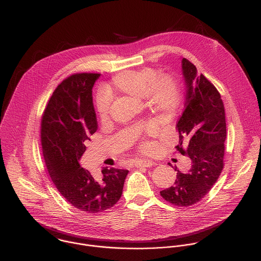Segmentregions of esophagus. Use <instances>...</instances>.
I'll return each instance as SVG.
<instances>
[{
	"mask_svg": "<svg viewBox=\"0 0 261 261\" xmlns=\"http://www.w3.org/2000/svg\"><path fill=\"white\" fill-rule=\"evenodd\" d=\"M153 165V162L150 161V160H139V161H136L134 166L136 168H143V167H146V168H149L151 167Z\"/></svg>",
	"mask_w": 261,
	"mask_h": 261,
	"instance_id": "obj_1",
	"label": "esophagus"
}]
</instances>
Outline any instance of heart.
<instances>
[{
    "instance_id": "b5f03b06",
    "label": "heart",
    "mask_w": 261,
    "mask_h": 261,
    "mask_svg": "<svg viewBox=\"0 0 261 261\" xmlns=\"http://www.w3.org/2000/svg\"><path fill=\"white\" fill-rule=\"evenodd\" d=\"M111 95L126 94L136 98H143L151 111L167 116L174 112L180 98L177 80L170 74H156L150 68L125 70L112 78L107 85ZM111 99L106 93L95 98V111L100 119H106L110 112ZM147 133H153L155 124L150 122L146 126Z\"/></svg>"
}]
</instances>
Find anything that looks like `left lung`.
Returning a JSON list of instances; mask_svg holds the SVG:
<instances>
[{
  "instance_id": "1",
  "label": "left lung",
  "mask_w": 261,
  "mask_h": 261,
  "mask_svg": "<svg viewBox=\"0 0 261 261\" xmlns=\"http://www.w3.org/2000/svg\"><path fill=\"white\" fill-rule=\"evenodd\" d=\"M186 83L185 110L177 122L179 145L176 149L191 160L186 172L177 171L174 186L161 196L176 206L188 207L205 197L223 170L226 140L225 110L216 87L186 58L182 60ZM171 166V165H170Z\"/></svg>"
}]
</instances>
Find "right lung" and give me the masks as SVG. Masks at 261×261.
I'll list each match as a JSON object with an SVG mask.
<instances>
[{
	"mask_svg": "<svg viewBox=\"0 0 261 261\" xmlns=\"http://www.w3.org/2000/svg\"><path fill=\"white\" fill-rule=\"evenodd\" d=\"M100 74L76 73L53 92L42 116L41 144L48 173L60 194L80 211L100 213L117 203L127 170L102 168L96 180L79 162L97 129L92 87Z\"/></svg>",
	"mask_w": 261,
	"mask_h": 261,
	"instance_id": "add662e5",
	"label": "right lung"
}]
</instances>
